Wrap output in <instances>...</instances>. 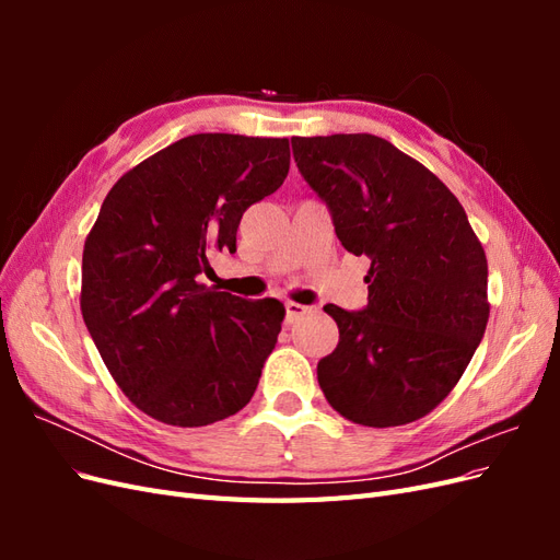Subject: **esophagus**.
<instances>
[{"mask_svg": "<svg viewBox=\"0 0 560 560\" xmlns=\"http://www.w3.org/2000/svg\"><path fill=\"white\" fill-rule=\"evenodd\" d=\"M284 308H287V325H294L299 317L311 313L308 306H301V303H294V301H287Z\"/></svg>", "mask_w": 560, "mask_h": 560, "instance_id": "esophagus-1", "label": "esophagus"}]
</instances>
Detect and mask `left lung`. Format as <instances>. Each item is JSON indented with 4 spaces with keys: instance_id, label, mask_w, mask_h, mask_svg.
Returning a JSON list of instances; mask_svg holds the SVG:
<instances>
[{
    "instance_id": "8db88e82",
    "label": "left lung",
    "mask_w": 560,
    "mask_h": 560,
    "mask_svg": "<svg viewBox=\"0 0 560 560\" xmlns=\"http://www.w3.org/2000/svg\"><path fill=\"white\" fill-rule=\"evenodd\" d=\"M294 161L325 198L341 245L369 257V306L325 311L338 346L317 364L334 411L366 428L428 416L481 343L488 261L448 186L369 132L292 138Z\"/></svg>"
}]
</instances>
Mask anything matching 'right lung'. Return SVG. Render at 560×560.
<instances>
[{
	"label": "right lung",
	"mask_w": 560,
	"mask_h": 560,
	"mask_svg": "<svg viewBox=\"0 0 560 560\" xmlns=\"http://www.w3.org/2000/svg\"><path fill=\"white\" fill-rule=\"evenodd\" d=\"M290 140L198 132L118 179L83 245L81 315L121 393L165 425L238 413L278 343L284 306L200 282L235 252L243 212L278 191Z\"/></svg>",
	"instance_id": "add662e5"
}]
</instances>
